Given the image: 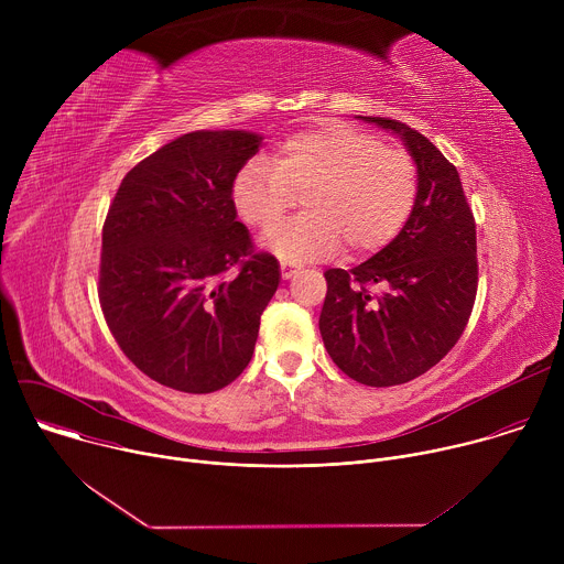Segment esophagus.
<instances>
[{"mask_svg":"<svg viewBox=\"0 0 564 564\" xmlns=\"http://www.w3.org/2000/svg\"><path fill=\"white\" fill-rule=\"evenodd\" d=\"M296 272H299L296 265H290V263H285V261L281 263V276H283V279H292Z\"/></svg>","mask_w":564,"mask_h":564,"instance_id":"obj_1","label":"esophagus"}]
</instances>
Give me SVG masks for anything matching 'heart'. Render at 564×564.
Listing matches in <instances>:
<instances>
[{
	"label": "heart",
	"instance_id": "heart-1",
	"mask_svg": "<svg viewBox=\"0 0 564 564\" xmlns=\"http://www.w3.org/2000/svg\"><path fill=\"white\" fill-rule=\"evenodd\" d=\"M296 193L306 214L278 226ZM415 198L413 158L344 124L294 133L231 183L238 218L254 229L275 224L261 248L290 263L330 257L341 240L352 254L379 250L404 227Z\"/></svg>",
	"mask_w": 564,
	"mask_h": 564
}]
</instances>
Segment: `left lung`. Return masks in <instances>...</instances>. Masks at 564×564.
<instances>
[{
  "instance_id": "8db88e82",
  "label": "left lung",
  "mask_w": 564,
  "mask_h": 564,
  "mask_svg": "<svg viewBox=\"0 0 564 564\" xmlns=\"http://www.w3.org/2000/svg\"><path fill=\"white\" fill-rule=\"evenodd\" d=\"M404 142L417 198L390 243L352 270H328L318 330L355 381L383 388L431 370L462 337L477 292L475 220L459 174L404 122L366 118Z\"/></svg>"
}]
</instances>
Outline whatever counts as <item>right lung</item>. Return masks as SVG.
<instances>
[{
    "instance_id": "obj_1",
    "label": "right lung",
    "mask_w": 564,
    "mask_h": 564,
    "mask_svg": "<svg viewBox=\"0 0 564 564\" xmlns=\"http://www.w3.org/2000/svg\"><path fill=\"white\" fill-rule=\"evenodd\" d=\"M261 140L243 129L185 133L138 163L109 207L98 290L107 326L135 368L174 390L214 392L243 372L279 288V261L252 252L231 203Z\"/></svg>"
}]
</instances>
